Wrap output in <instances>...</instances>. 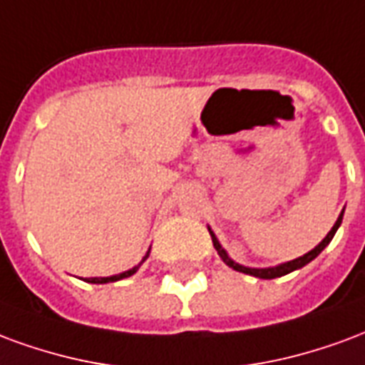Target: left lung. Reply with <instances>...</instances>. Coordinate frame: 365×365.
Listing matches in <instances>:
<instances>
[{
  "label": "left lung",
  "mask_w": 365,
  "mask_h": 365,
  "mask_svg": "<svg viewBox=\"0 0 365 365\" xmlns=\"http://www.w3.org/2000/svg\"><path fill=\"white\" fill-rule=\"evenodd\" d=\"M342 215H344V210H342V214L339 215V220H336V223L332 225V230L327 233V237L321 241V243L313 249V251H309L307 255H303V257H299V259L295 260H289V262H286V264H280V267H274V268H247V267H241V264H237V262H233V260L227 257V252L223 251L222 245L217 243V239H215V235L210 231V235H212V241H214V247L215 251H217V255L222 257V260L227 264L230 268H233V270H237V272H243V274H251V276H255V278H264V280H272V278H278V276H284V274H289L294 272V270H297V268L305 267L307 262H311V260L317 257L319 252L323 251L327 245L331 243L332 237H334V233H336V230H339V225L342 223Z\"/></svg>",
  "instance_id": "1"
}]
</instances>
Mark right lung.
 I'll return each instance as SVG.
<instances>
[{"mask_svg":"<svg viewBox=\"0 0 365 365\" xmlns=\"http://www.w3.org/2000/svg\"><path fill=\"white\" fill-rule=\"evenodd\" d=\"M148 257H150V252L145 255V259H148ZM145 259H143V260H145ZM143 260H142V262H143ZM142 262H140V264H142ZM140 264H138L135 268H132V270H126V272L116 274V276H108V278H89V280H85V282H91V284H108V282L122 280V278H128V276H132V274H134L135 270L140 268Z\"/></svg>","mask_w":365,"mask_h":365,"instance_id":"add662e5","label":"right lung"}]
</instances>
